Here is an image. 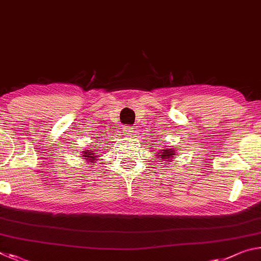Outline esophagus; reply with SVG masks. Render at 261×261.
<instances>
[{
  "instance_id": "esophagus-1",
  "label": "esophagus",
  "mask_w": 261,
  "mask_h": 261,
  "mask_svg": "<svg viewBox=\"0 0 261 261\" xmlns=\"http://www.w3.org/2000/svg\"><path fill=\"white\" fill-rule=\"evenodd\" d=\"M135 127L134 126H131V125H124V127H123V134H124L125 136H131V135H134V132H135Z\"/></svg>"
}]
</instances>
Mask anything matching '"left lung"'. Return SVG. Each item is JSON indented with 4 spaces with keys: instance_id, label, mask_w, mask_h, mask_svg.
Segmentation results:
<instances>
[{
    "instance_id": "left-lung-1",
    "label": "left lung",
    "mask_w": 261,
    "mask_h": 261,
    "mask_svg": "<svg viewBox=\"0 0 261 261\" xmlns=\"http://www.w3.org/2000/svg\"><path fill=\"white\" fill-rule=\"evenodd\" d=\"M174 155V151L171 148H167V149H163L162 152H160L159 153V159H160V160H166V159H168V160H169V158H171Z\"/></svg>"
}]
</instances>
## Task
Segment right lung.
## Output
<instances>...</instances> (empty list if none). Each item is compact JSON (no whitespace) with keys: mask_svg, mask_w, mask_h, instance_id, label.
Here are the masks:
<instances>
[{"mask_svg":"<svg viewBox=\"0 0 261 261\" xmlns=\"http://www.w3.org/2000/svg\"><path fill=\"white\" fill-rule=\"evenodd\" d=\"M98 151H100V149H98ZM84 158H86L85 160H92L93 161L94 159L96 158V155H95V153H93V151H90V149H87V152H85L84 153Z\"/></svg>","mask_w":261,"mask_h":261,"instance_id":"add662e5","label":"right lung"}]
</instances>
